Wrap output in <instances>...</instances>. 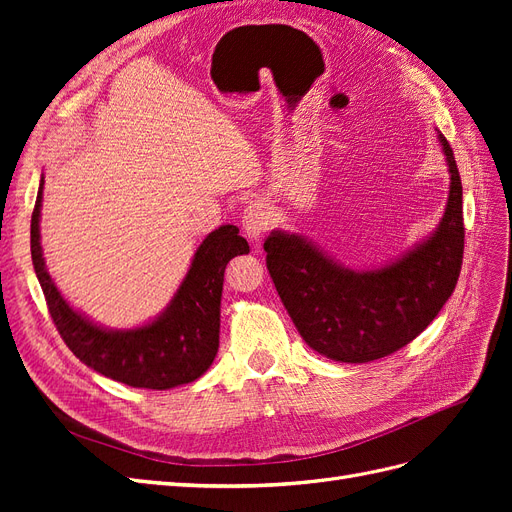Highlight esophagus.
Segmentation results:
<instances>
[{
  "mask_svg": "<svg viewBox=\"0 0 512 512\" xmlns=\"http://www.w3.org/2000/svg\"><path fill=\"white\" fill-rule=\"evenodd\" d=\"M243 230L252 241H258L271 226V211L262 200H250L243 211Z\"/></svg>",
  "mask_w": 512,
  "mask_h": 512,
  "instance_id": "esophagus-1",
  "label": "esophagus"
}]
</instances>
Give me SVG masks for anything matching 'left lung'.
I'll return each mask as SVG.
<instances>
[{
    "instance_id": "8db88e82",
    "label": "left lung",
    "mask_w": 512,
    "mask_h": 512,
    "mask_svg": "<svg viewBox=\"0 0 512 512\" xmlns=\"http://www.w3.org/2000/svg\"><path fill=\"white\" fill-rule=\"evenodd\" d=\"M438 138L451 173L444 215L431 237L391 265L352 271L312 241L282 230L265 241L267 269L294 327L331 361L369 363L404 348L455 290L466 237L463 192L453 149Z\"/></svg>"
}]
</instances>
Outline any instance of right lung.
Wrapping results in <instances>:
<instances>
[{"mask_svg": "<svg viewBox=\"0 0 512 512\" xmlns=\"http://www.w3.org/2000/svg\"><path fill=\"white\" fill-rule=\"evenodd\" d=\"M44 177L32 213V260L51 318L66 346L98 374L134 389L166 391L194 382L211 367L220 346V301L230 258L250 252L237 226H220L198 245L188 275L164 312L145 327H98L70 307L46 271L40 245Z\"/></svg>", "mask_w": 512, "mask_h": 512, "instance_id": "add662e5", "label": "right lung"}]
</instances>
